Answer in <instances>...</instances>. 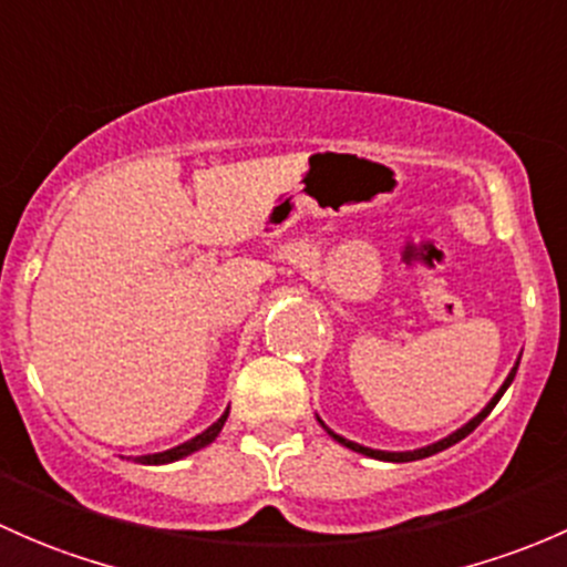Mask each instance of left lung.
Instances as JSON below:
<instances>
[{
  "label": "left lung",
  "mask_w": 567,
  "mask_h": 567,
  "mask_svg": "<svg viewBox=\"0 0 567 567\" xmlns=\"http://www.w3.org/2000/svg\"><path fill=\"white\" fill-rule=\"evenodd\" d=\"M513 377H516V369H513V371H511V377L505 379V384H502V388H499V393L494 395L492 401H488V406H486V410H483L481 414H477L475 420H470V423H466L464 429H458L456 434H451V436H447V440H442V442H434V445H429V447H420V451H412V453H384V451H371V447L354 445V442H349V440H343V436L332 434L330 429H327V434H330L332 440H338V442H341V445H347L349 451H358V453H363V456H371V458H382V461H417V458H425V456H434V453H440V451H445V447L456 445V442L464 440L466 434H472V431H475L477 425H481L483 420L488 417V412H492L494 406H497V401L502 399V393H505V390H507V384L513 382ZM319 423H322V420H319Z\"/></svg>",
  "instance_id": "1"
}]
</instances>
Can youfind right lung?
I'll return each instance as SVG.
<instances>
[{"label": "right lung", "mask_w": 567, "mask_h": 567, "mask_svg": "<svg viewBox=\"0 0 567 567\" xmlns=\"http://www.w3.org/2000/svg\"><path fill=\"white\" fill-rule=\"evenodd\" d=\"M226 417H229V412L220 414V417L215 420V423L209 425L207 431H202V434L194 436V440H190V442H185V445L172 447V451H166V453H155V456H138L136 461H142V464H168V461H177V458H183V456H190V453L198 451V447L209 445V442H213L215 436L220 434V429H224Z\"/></svg>", "instance_id": "obj_1"}]
</instances>
